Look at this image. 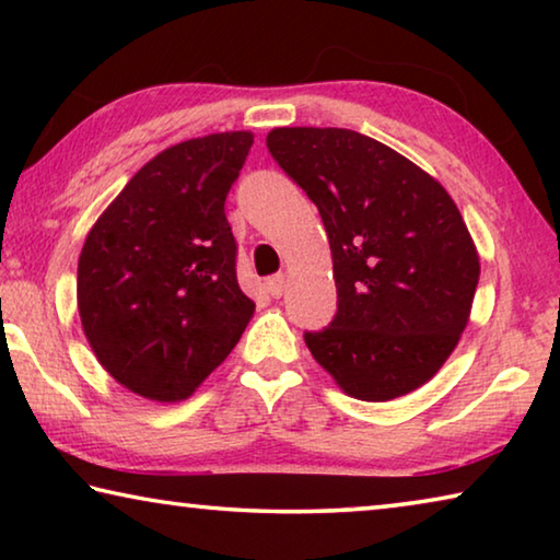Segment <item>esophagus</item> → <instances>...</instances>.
<instances>
[{
  "label": "esophagus",
  "mask_w": 560,
  "mask_h": 560,
  "mask_svg": "<svg viewBox=\"0 0 560 560\" xmlns=\"http://www.w3.org/2000/svg\"><path fill=\"white\" fill-rule=\"evenodd\" d=\"M283 289H287V279H283V273H273V277L267 279V291L271 293L273 299H279Z\"/></svg>",
  "instance_id": "1"
}]
</instances>
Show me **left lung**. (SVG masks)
I'll use <instances>...</instances> for the list:
<instances>
[{
  "label": "left lung",
  "mask_w": 560,
  "mask_h": 560,
  "mask_svg": "<svg viewBox=\"0 0 560 560\" xmlns=\"http://www.w3.org/2000/svg\"><path fill=\"white\" fill-rule=\"evenodd\" d=\"M267 148L318 207L338 311L303 340L348 395L385 402L417 390L457 348L479 254L438 179L346 128H273Z\"/></svg>",
  "instance_id": "left-lung-1"
}]
</instances>
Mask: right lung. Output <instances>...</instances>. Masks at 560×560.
<instances>
[{
    "label": "right lung",
    "instance_id": "right-lung-1",
    "mask_svg": "<svg viewBox=\"0 0 560 560\" xmlns=\"http://www.w3.org/2000/svg\"><path fill=\"white\" fill-rule=\"evenodd\" d=\"M252 143V132L236 130L163 150L83 244L75 287L83 334L98 363L148 400L192 395L254 314L224 214Z\"/></svg>",
    "mask_w": 560,
    "mask_h": 560
}]
</instances>
